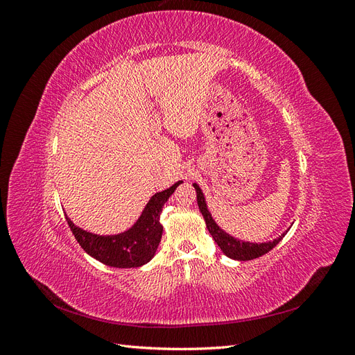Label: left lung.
Listing matches in <instances>:
<instances>
[{
    "mask_svg": "<svg viewBox=\"0 0 355 355\" xmlns=\"http://www.w3.org/2000/svg\"><path fill=\"white\" fill-rule=\"evenodd\" d=\"M197 191V202H198V209L202 214L204 220H206V227L210 232V235L213 237L214 243H216L220 250L223 252L225 256L231 257L234 261H252L256 259V257H261L265 253H268L270 250H272L274 247L283 240L284 235L287 234L283 232L280 237L272 240V241H266V243H250V241H243L232 237L231 234H228L227 231H223L219 225L214 222V219L211 218V214L207 209V202L206 198H204V194L201 188L197 184H192Z\"/></svg>",
    "mask_w": 355,
    "mask_h": 355,
    "instance_id": "obj_1",
    "label": "left lung"
}]
</instances>
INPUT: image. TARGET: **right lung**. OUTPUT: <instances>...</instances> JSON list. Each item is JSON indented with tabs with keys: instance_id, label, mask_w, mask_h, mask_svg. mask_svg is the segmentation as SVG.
<instances>
[{
	"instance_id": "1",
	"label": "right lung",
	"mask_w": 355,
	"mask_h": 355,
	"mask_svg": "<svg viewBox=\"0 0 355 355\" xmlns=\"http://www.w3.org/2000/svg\"><path fill=\"white\" fill-rule=\"evenodd\" d=\"M182 184L176 182L170 188L157 192L146 202L141 216L124 232L114 235H99L77 227L67 214L69 228L80 245L96 261L114 268H139L155 256L163 235L159 213L164 202Z\"/></svg>"
}]
</instances>
